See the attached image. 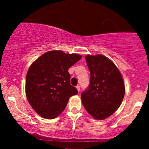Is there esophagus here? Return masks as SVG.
<instances>
[{"mask_svg":"<svg viewBox=\"0 0 149 149\" xmlns=\"http://www.w3.org/2000/svg\"><path fill=\"white\" fill-rule=\"evenodd\" d=\"M76 88H77V90H78V91L80 92V85H77Z\"/></svg>","mask_w":149,"mask_h":149,"instance_id":"1","label":"esophagus"}]
</instances>
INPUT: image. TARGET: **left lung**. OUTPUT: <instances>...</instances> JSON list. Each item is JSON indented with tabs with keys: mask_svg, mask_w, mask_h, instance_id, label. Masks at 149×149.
Masks as SVG:
<instances>
[{
	"mask_svg": "<svg viewBox=\"0 0 149 149\" xmlns=\"http://www.w3.org/2000/svg\"><path fill=\"white\" fill-rule=\"evenodd\" d=\"M90 71L88 88L81 93L85 110L95 119L104 120L118 109L125 95V85L119 70L102 54L85 56Z\"/></svg>",
	"mask_w": 149,
	"mask_h": 149,
	"instance_id": "8db88e82",
	"label": "left lung"
}]
</instances>
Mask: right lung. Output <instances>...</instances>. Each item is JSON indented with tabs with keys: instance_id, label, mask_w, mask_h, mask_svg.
Segmentation results:
<instances>
[{
	"instance_id": "1",
	"label": "right lung",
	"mask_w": 149,
	"mask_h": 149,
	"mask_svg": "<svg viewBox=\"0 0 149 149\" xmlns=\"http://www.w3.org/2000/svg\"><path fill=\"white\" fill-rule=\"evenodd\" d=\"M80 59L79 54L53 50L31 65L26 78V95L31 107L42 118L57 117L70 97L78 94L70 84L69 69Z\"/></svg>"
}]
</instances>
